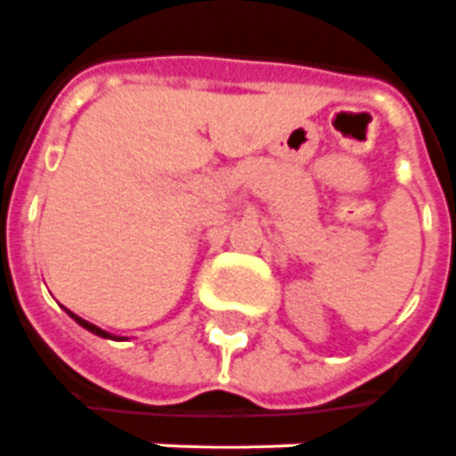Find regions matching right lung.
Wrapping results in <instances>:
<instances>
[{"instance_id":"add662e5","label":"right lung","mask_w":456,"mask_h":456,"mask_svg":"<svg viewBox=\"0 0 456 456\" xmlns=\"http://www.w3.org/2000/svg\"><path fill=\"white\" fill-rule=\"evenodd\" d=\"M68 312V309H66ZM68 314L73 316V319H76V322H78L80 326H86V329H88V331H93V334H98V337H105V338H112L108 334V331H102V329H100V326H95V324H90V322H86V319H80V316H76L73 314V312H68Z\"/></svg>"}]
</instances>
